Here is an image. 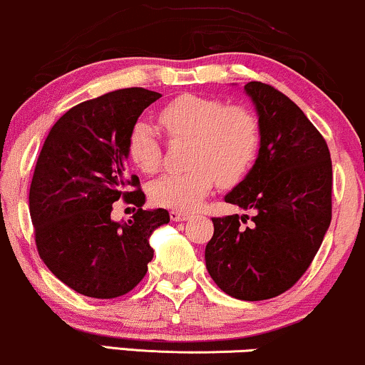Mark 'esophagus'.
<instances>
[{"mask_svg": "<svg viewBox=\"0 0 365 365\" xmlns=\"http://www.w3.org/2000/svg\"><path fill=\"white\" fill-rule=\"evenodd\" d=\"M170 219L173 222H180V221H187L190 219V214L188 212H180V210H171L170 212Z\"/></svg>", "mask_w": 365, "mask_h": 365, "instance_id": "obj_1", "label": "esophagus"}]
</instances>
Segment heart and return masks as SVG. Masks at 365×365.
Here are the masks:
<instances>
[{
  "mask_svg": "<svg viewBox=\"0 0 365 365\" xmlns=\"http://www.w3.org/2000/svg\"><path fill=\"white\" fill-rule=\"evenodd\" d=\"M158 120L171 139H188L182 173H168L149 185L156 205L194 210L209 195L214 182L232 185L247 175L260 146L257 117L241 105L200 95H182L166 103ZM127 155L143 173L161 165V144L153 127L139 120L127 135Z\"/></svg>",
  "mask_w": 365,
  "mask_h": 365,
  "instance_id": "1",
  "label": "heart"
}]
</instances>
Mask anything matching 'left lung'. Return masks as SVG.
Wrapping results in <instances>:
<instances>
[{
	"mask_svg": "<svg viewBox=\"0 0 365 365\" xmlns=\"http://www.w3.org/2000/svg\"><path fill=\"white\" fill-rule=\"evenodd\" d=\"M260 127L247 177L225 200L248 216L214 217L205 267L231 297L263 301L291 289L308 270L331 221V160L323 135L274 86L245 85Z\"/></svg>",
	"mask_w": 365,
	"mask_h": 365,
	"instance_id": "8db88e82",
	"label": "left lung"
}]
</instances>
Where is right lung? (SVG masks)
<instances>
[{"mask_svg": "<svg viewBox=\"0 0 365 365\" xmlns=\"http://www.w3.org/2000/svg\"><path fill=\"white\" fill-rule=\"evenodd\" d=\"M161 98L144 88H124L64 113L46 138L29 205L35 243L61 282L95 299L124 296L143 280L153 260L149 238L168 225L165 209H148L139 178L127 173V135L144 108ZM120 196L140 209L127 223L110 217Z\"/></svg>", "mask_w": 365, "mask_h": 365, "instance_id": "obj_1", "label": "right lung"}]
</instances>
